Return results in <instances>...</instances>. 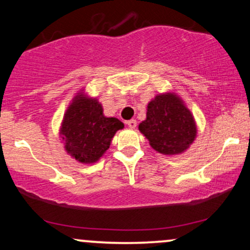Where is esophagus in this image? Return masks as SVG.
Masks as SVG:
<instances>
[{"instance_id":"esophagus-1","label":"esophagus","mask_w":250,"mask_h":250,"mask_svg":"<svg viewBox=\"0 0 250 250\" xmlns=\"http://www.w3.org/2000/svg\"><path fill=\"white\" fill-rule=\"evenodd\" d=\"M125 123H127V125H128L129 128H135V127H136V120H134V119L129 120V121H127Z\"/></svg>"}]
</instances>
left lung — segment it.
I'll return each instance as SVG.
<instances>
[{"mask_svg": "<svg viewBox=\"0 0 250 250\" xmlns=\"http://www.w3.org/2000/svg\"><path fill=\"white\" fill-rule=\"evenodd\" d=\"M139 129L155 150L168 155L185 151L196 136L193 115L174 94L159 95L149 102L147 119Z\"/></svg>", "mask_w": 250, "mask_h": 250, "instance_id": "obj_1", "label": "left lung"}]
</instances>
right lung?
Returning <instances> with one entry per match:
<instances>
[{
	"label": "right lung",
	"instance_id": "1",
	"mask_svg": "<svg viewBox=\"0 0 250 250\" xmlns=\"http://www.w3.org/2000/svg\"><path fill=\"white\" fill-rule=\"evenodd\" d=\"M123 127L120 120L103 115L95 99L79 95L63 117L61 135L71 156L82 163H93L108 150L114 135Z\"/></svg>",
	"mask_w": 250,
	"mask_h": 250
}]
</instances>
